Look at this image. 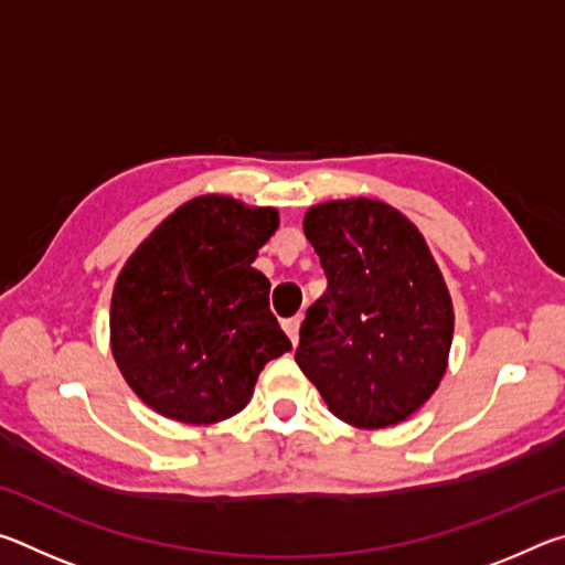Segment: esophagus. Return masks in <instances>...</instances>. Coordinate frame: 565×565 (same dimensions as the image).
<instances>
[{
  "label": "esophagus",
  "mask_w": 565,
  "mask_h": 565,
  "mask_svg": "<svg viewBox=\"0 0 565 565\" xmlns=\"http://www.w3.org/2000/svg\"><path fill=\"white\" fill-rule=\"evenodd\" d=\"M299 327H301V317L284 319V331L289 333V339H291L294 347H296V343H299Z\"/></svg>",
  "instance_id": "34e87169"
}]
</instances>
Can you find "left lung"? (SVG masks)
<instances>
[{"label": "left lung", "instance_id": "obj_1", "mask_svg": "<svg viewBox=\"0 0 565 565\" xmlns=\"http://www.w3.org/2000/svg\"><path fill=\"white\" fill-rule=\"evenodd\" d=\"M303 234L327 274L296 363L337 418L384 428L408 418L446 374L451 296L408 218L374 199L309 209Z\"/></svg>", "mask_w": 565, "mask_h": 565}]
</instances>
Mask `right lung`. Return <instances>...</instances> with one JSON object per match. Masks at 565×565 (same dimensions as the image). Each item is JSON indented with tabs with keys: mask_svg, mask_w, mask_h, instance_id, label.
I'll return each mask as SVG.
<instances>
[{
	"mask_svg": "<svg viewBox=\"0 0 565 565\" xmlns=\"http://www.w3.org/2000/svg\"><path fill=\"white\" fill-rule=\"evenodd\" d=\"M279 226L274 209L196 196L124 266L111 296V351L137 396L184 424L242 411L262 369L291 349L254 269Z\"/></svg>",
	"mask_w": 565,
	"mask_h": 565,
	"instance_id": "1",
	"label": "right lung"
}]
</instances>
